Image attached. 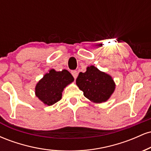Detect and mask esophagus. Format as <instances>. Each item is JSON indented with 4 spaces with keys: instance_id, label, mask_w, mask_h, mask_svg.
<instances>
[{
    "instance_id": "34e87169",
    "label": "esophagus",
    "mask_w": 151,
    "mask_h": 151,
    "mask_svg": "<svg viewBox=\"0 0 151 151\" xmlns=\"http://www.w3.org/2000/svg\"><path fill=\"white\" fill-rule=\"evenodd\" d=\"M71 73H72V76H73L74 79H76V78H77V75H78V73H77V71H75V70H73V71H72V72H71Z\"/></svg>"
}]
</instances>
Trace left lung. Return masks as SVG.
Masks as SVG:
<instances>
[{
	"label": "left lung",
	"instance_id": "1",
	"mask_svg": "<svg viewBox=\"0 0 151 151\" xmlns=\"http://www.w3.org/2000/svg\"><path fill=\"white\" fill-rule=\"evenodd\" d=\"M76 84L84 92V96L94 103L106 101L116 87L109 74L101 72L93 65L87 67L85 72L79 74Z\"/></svg>",
	"mask_w": 151,
	"mask_h": 151
}]
</instances>
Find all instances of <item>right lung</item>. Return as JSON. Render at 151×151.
Returning <instances> with one entry per match:
<instances>
[{"mask_svg":"<svg viewBox=\"0 0 151 151\" xmlns=\"http://www.w3.org/2000/svg\"><path fill=\"white\" fill-rule=\"evenodd\" d=\"M73 81L74 77L67 70L57 72L52 69L36 84L35 95L45 104L53 105L61 99L64 89Z\"/></svg>","mask_w":151,"mask_h":151,"instance_id":"1","label":"right lung"}]
</instances>
